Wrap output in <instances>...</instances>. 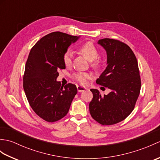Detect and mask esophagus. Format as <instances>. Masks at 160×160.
<instances>
[{
    "instance_id": "obj_1",
    "label": "esophagus",
    "mask_w": 160,
    "mask_h": 160,
    "mask_svg": "<svg viewBox=\"0 0 160 160\" xmlns=\"http://www.w3.org/2000/svg\"><path fill=\"white\" fill-rule=\"evenodd\" d=\"M77 89H78V92H82V91H85V90L87 89V88L84 87H82V86L78 85V86H77Z\"/></svg>"
}]
</instances>
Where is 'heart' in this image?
<instances>
[{"instance_id": "heart-1", "label": "heart", "mask_w": 160, "mask_h": 160, "mask_svg": "<svg viewBox=\"0 0 160 160\" xmlns=\"http://www.w3.org/2000/svg\"><path fill=\"white\" fill-rule=\"evenodd\" d=\"M80 53L83 54L85 56L86 58L89 61H93L95 59H97V58L99 55L98 51L96 47L94 46L92 42H85L80 47ZM63 62L65 66L69 67L71 62H72V53L71 51H67V52L64 54L63 56ZM100 62L96 60L93 62L92 65L93 67H98ZM90 77V75L89 73H78L74 75V79L77 80L78 82L80 84H85L87 82V80L88 78Z\"/></svg>"}]
</instances>
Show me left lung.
<instances>
[{
    "instance_id": "8db88e82",
    "label": "left lung",
    "mask_w": 160,
    "mask_h": 160,
    "mask_svg": "<svg viewBox=\"0 0 160 160\" xmlns=\"http://www.w3.org/2000/svg\"><path fill=\"white\" fill-rule=\"evenodd\" d=\"M98 44L106 51L107 67L96 83L111 91L102 96L98 89H91L89 111L98 123L112 125L124 120L133 110L141 89L140 72L136 57L127 45L109 38L99 40Z\"/></svg>"
}]
</instances>
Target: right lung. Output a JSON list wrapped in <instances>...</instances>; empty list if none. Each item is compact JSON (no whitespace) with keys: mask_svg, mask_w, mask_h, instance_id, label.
Segmentation results:
<instances>
[{"mask_svg":"<svg viewBox=\"0 0 160 160\" xmlns=\"http://www.w3.org/2000/svg\"><path fill=\"white\" fill-rule=\"evenodd\" d=\"M80 36L56 32L45 36L32 47L25 64L23 88L33 111L53 122L65 116L78 90L57 81L58 70L65 69L63 56Z\"/></svg>","mask_w":160,"mask_h":160,"instance_id":"1","label":"right lung"}]
</instances>
